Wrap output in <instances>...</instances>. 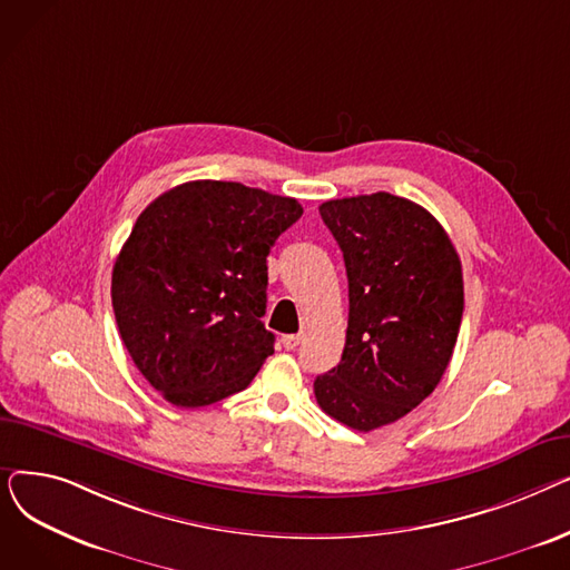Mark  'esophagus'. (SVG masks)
I'll return each mask as SVG.
<instances>
[{"mask_svg": "<svg viewBox=\"0 0 570 570\" xmlns=\"http://www.w3.org/2000/svg\"><path fill=\"white\" fill-rule=\"evenodd\" d=\"M301 342H303V335H301V333H297V335H284V337H282V344H284L286 351H295L297 346H301Z\"/></svg>", "mask_w": 570, "mask_h": 570, "instance_id": "1", "label": "esophagus"}]
</instances>
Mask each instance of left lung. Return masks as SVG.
Wrapping results in <instances>:
<instances>
[{
    "label": "left lung",
    "mask_w": 570,
    "mask_h": 570,
    "mask_svg": "<svg viewBox=\"0 0 570 570\" xmlns=\"http://www.w3.org/2000/svg\"><path fill=\"white\" fill-rule=\"evenodd\" d=\"M318 213L344 254L348 327L340 365L316 376L314 395L342 425L372 432L430 397L451 363L462 263L413 200L379 191L325 200Z\"/></svg>",
    "instance_id": "8db88e82"
}]
</instances>
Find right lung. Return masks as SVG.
Here are the masks:
<instances>
[{
  "label": "right lung",
  "instance_id": "add662e5",
  "mask_svg": "<svg viewBox=\"0 0 570 570\" xmlns=\"http://www.w3.org/2000/svg\"><path fill=\"white\" fill-rule=\"evenodd\" d=\"M303 205L239 183L196 179L149 203L112 267V312L131 361L175 406L245 391L265 331L267 254Z\"/></svg>",
  "mask_w": 570,
  "mask_h": 570
}]
</instances>
